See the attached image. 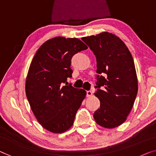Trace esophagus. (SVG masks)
<instances>
[{
  "instance_id": "obj_1",
  "label": "esophagus",
  "mask_w": 156,
  "mask_h": 156,
  "mask_svg": "<svg viewBox=\"0 0 156 156\" xmlns=\"http://www.w3.org/2000/svg\"><path fill=\"white\" fill-rule=\"evenodd\" d=\"M92 96V92L90 91V90H89V91H87V97H91Z\"/></svg>"
}]
</instances>
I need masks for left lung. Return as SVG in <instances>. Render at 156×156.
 <instances>
[{
	"instance_id": "1",
	"label": "left lung",
	"mask_w": 156,
	"mask_h": 156,
	"mask_svg": "<svg viewBox=\"0 0 156 156\" xmlns=\"http://www.w3.org/2000/svg\"><path fill=\"white\" fill-rule=\"evenodd\" d=\"M97 59V83L94 95L100 101L95 111L97 124L114 128L122 124L134 105L138 82L134 60L122 40L108 32L84 37ZM104 87L101 89V87Z\"/></svg>"
}]
</instances>
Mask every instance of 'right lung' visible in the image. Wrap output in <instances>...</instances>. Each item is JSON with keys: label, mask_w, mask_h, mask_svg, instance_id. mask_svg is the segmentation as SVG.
<instances>
[{"label": "right lung", "mask_w": 156, "mask_h": 156, "mask_svg": "<svg viewBox=\"0 0 156 156\" xmlns=\"http://www.w3.org/2000/svg\"><path fill=\"white\" fill-rule=\"evenodd\" d=\"M87 49L78 38L58 36L45 42L32 59L26 80V94L37 120L53 133L73 125L86 96L83 89L68 85L73 56Z\"/></svg>", "instance_id": "obj_1"}]
</instances>
